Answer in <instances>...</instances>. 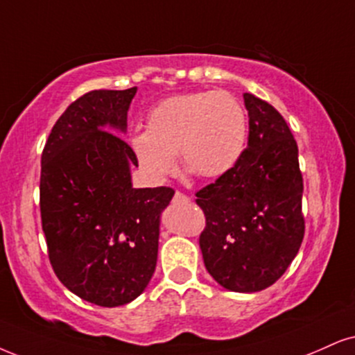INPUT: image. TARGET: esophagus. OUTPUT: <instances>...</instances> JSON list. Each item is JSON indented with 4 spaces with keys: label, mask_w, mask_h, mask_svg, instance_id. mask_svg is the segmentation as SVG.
Segmentation results:
<instances>
[{
    "label": "esophagus",
    "mask_w": 355,
    "mask_h": 355,
    "mask_svg": "<svg viewBox=\"0 0 355 355\" xmlns=\"http://www.w3.org/2000/svg\"><path fill=\"white\" fill-rule=\"evenodd\" d=\"M173 202L174 204H186V202H189V198H187L186 194H182V192L176 191V194H174V198H173Z\"/></svg>",
    "instance_id": "1"
}]
</instances>
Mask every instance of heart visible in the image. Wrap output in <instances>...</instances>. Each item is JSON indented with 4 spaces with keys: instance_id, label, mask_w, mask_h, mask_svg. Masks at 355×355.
Instances as JSON below:
<instances>
[{
    "instance_id": "b5f03b06",
    "label": "heart",
    "mask_w": 355,
    "mask_h": 355,
    "mask_svg": "<svg viewBox=\"0 0 355 355\" xmlns=\"http://www.w3.org/2000/svg\"><path fill=\"white\" fill-rule=\"evenodd\" d=\"M243 105L229 92H191L161 100L146 116V131L130 138L131 150L153 179L181 163L200 178H220L237 166L247 143Z\"/></svg>"
}]
</instances>
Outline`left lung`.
Here are the masks:
<instances>
[{
  "label": "left lung",
  "mask_w": 355,
  "mask_h": 355,
  "mask_svg": "<svg viewBox=\"0 0 355 355\" xmlns=\"http://www.w3.org/2000/svg\"><path fill=\"white\" fill-rule=\"evenodd\" d=\"M243 102L247 150L196 202L205 214L199 239L205 268L225 290L255 293L282 277L303 242V178L284 118L252 94Z\"/></svg>",
  "instance_id": "1"
}]
</instances>
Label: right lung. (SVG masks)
Instances as JSON below:
<instances>
[{
    "mask_svg": "<svg viewBox=\"0 0 355 355\" xmlns=\"http://www.w3.org/2000/svg\"><path fill=\"white\" fill-rule=\"evenodd\" d=\"M137 87L94 90L55 121L41 157V218L57 278L103 308L130 303L155 273L171 187L131 184L135 153L120 133ZM117 135H115L114 133Z\"/></svg>",
    "mask_w": 355,
    "mask_h": 355,
    "instance_id": "obj_1",
    "label": "right lung"
}]
</instances>
